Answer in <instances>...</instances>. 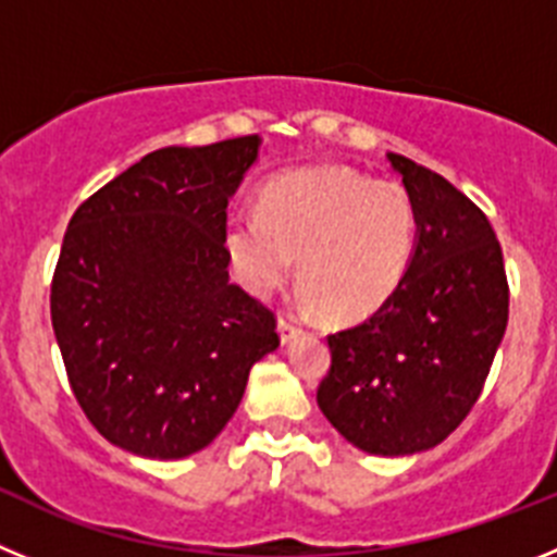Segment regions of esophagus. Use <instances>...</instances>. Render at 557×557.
Returning a JSON list of instances; mask_svg holds the SVG:
<instances>
[{
  "label": "esophagus",
  "instance_id": "esophagus-1",
  "mask_svg": "<svg viewBox=\"0 0 557 557\" xmlns=\"http://www.w3.org/2000/svg\"><path fill=\"white\" fill-rule=\"evenodd\" d=\"M278 334H282V343H293L295 337H301L304 329H301V323L295 321V318L282 314V318H278Z\"/></svg>",
  "mask_w": 557,
  "mask_h": 557
}]
</instances>
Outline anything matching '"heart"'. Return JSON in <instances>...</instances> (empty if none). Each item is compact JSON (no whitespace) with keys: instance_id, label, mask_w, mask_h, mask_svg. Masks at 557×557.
<instances>
[{"instance_id":"obj_1","label":"heart","mask_w":557,"mask_h":557,"mask_svg":"<svg viewBox=\"0 0 557 557\" xmlns=\"http://www.w3.org/2000/svg\"><path fill=\"white\" fill-rule=\"evenodd\" d=\"M236 278L256 295L298 282L329 321H362L391 301L418 245V209L396 181L312 166L270 181L259 211H236L223 231Z\"/></svg>"}]
</instances>
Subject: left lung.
Returning a JSON list of instances; mask_svg holds the SVG:
<instances>
[{
    "instance_id": "1",
    "label": "left lung",
    "mask_w": 557,
    "mask_h": 557,
    "mask_svg": "<svg viewBox=\"0 0 557 557\" xmlns=\"http://www.w3.org/2000/svg\"><path fill=\"white\" fill-rule=\"evenodd\" d=\"M418 209V245L391 301L329 334L318 407L371 455L437 446L480 398L508 326V275L485 211L444 175L391 152Z\"/></svg>"
}]
</instances>
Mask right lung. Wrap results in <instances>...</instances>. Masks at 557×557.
Here are the masks:
<instances>
[{
	"instance_id": "add662e5",
	"label": "right lung",
	"mask_w": 557,
	"mask_h": 557,
	"mask_svg": "<svg viewBox=\"0 0 557 557\" xmlns=\"http://www.w3.org/2000/svg\"><path fill=\"white\" fill-rule=\"evenodd\" d=\"M259 136L161 147L77 206L49 312L77 405L106 441L159 460L209 446L278 348L275 312L228 282V198Z\"/></svg>"
}]
</instances>
